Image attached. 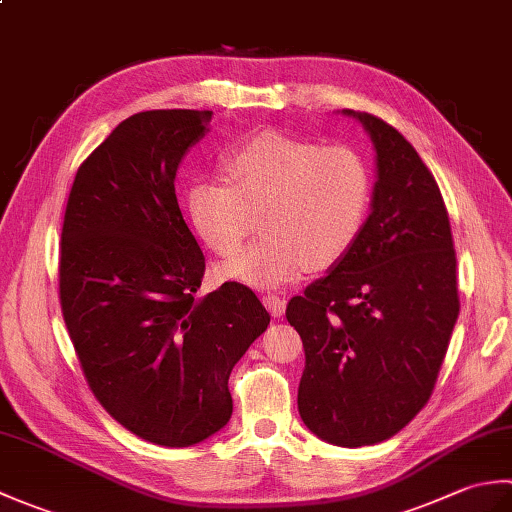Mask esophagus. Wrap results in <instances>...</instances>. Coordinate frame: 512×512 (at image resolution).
Masks as SVG:
<instances>
[{
    "label": "esophagus",
    "mask_w": 512,
    "mask_h": 512,
    "mask_svg": "<svg viewBox=\"0 0 512 512\" xmlns=\"http://www.w3.org/2000/svg\"><path fill=\"white\" fill-rule=\"evenodd\" d=\"M264 306L270 310V314H273V317H281V314L286 312V297L266 295L264 297Z\"/></svg>",
    "instance_id": "1"
}]
</instances>
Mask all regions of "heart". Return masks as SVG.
I'll return each instance as SVG.
<instances>
[{
    "label": "heart",
    "instance_id": "b5f03b06",
    "mask_svg": "<svg viewBox=\"0 0 512 512\" xmlns=\"http://www.w3.org/2000/svg\"><path fill=\"white\" fill-rule=\"evenodd\" d=\"M228 180L200 176L187 191L191 224L206 246L231 257L244 246L262 213V242L248 246L222 273L253 286L295 281L332 266L361 235L372 171L347 145H319L262 132L228 151Z\"/></svg>",
    "mask_w": 512,
    "mask_h": 512
}]
</instances>
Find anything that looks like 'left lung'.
<instances>
[{
    "instance_id": "8db88e82",
    "label": "left lung",
    "mask_w": 512,
    "mask_h": 512,
    "mask_svg": "<svg viewBox=\"0 0 512 512\" xmlns=\"http://www.w3.org/2000/svg\"><path fill=\"white\" fill-rule=\"evenodd\" d=\"M376 151L369 217L350 253L292 297L306 350L299 413L336 447L389 440L427 405L460 314L449 213L398 129L343 110Z\"/></svg>"
}]
</instances>
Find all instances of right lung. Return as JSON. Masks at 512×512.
Here are the masks:
<instances>
[{"mask_svg":"<svg viewBox=\"0 0 512 512\" xmlns=\"http://www.w3.org/2000/svg\"><path fill=\"white\" fill-rule=\"evenodd\" d=\"M211 116H129L76 171L63 217L59 295L83 374L114 420L160 447L231 420L228 376L270 323L237 281L195 297L204 255L173 182Z\"/></svg>","mask_w":512,"mask_h":512,"instance_id":"add662e5","label":"right lung"}]
</instances>
